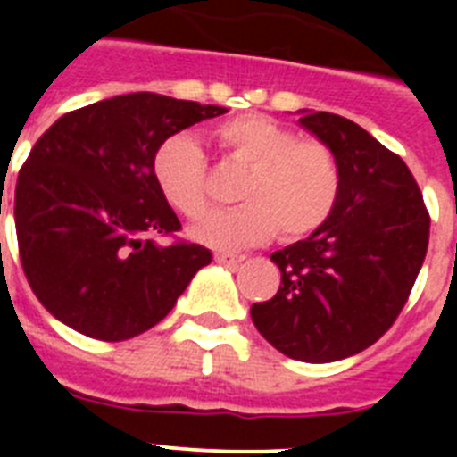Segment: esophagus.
Listing matches in <instances>:
<instances>
[{
    "label": "esophagus",
    "instance_id": "1",
    "mask_svg": "<svg viewBox=\"0 0 457 457\" xmlns=\"http://www.w3.org/2000/svg\"><path fill=\"white\" fill-rule=\"evenodd\" d=\"M215 261L220 265H228V268H236L237 263L245 261V256H237V253H226V252H217L215 253Z\"/></svg>",
    "mask_w": 457,
    "mask_h": 457
}]
</instances>
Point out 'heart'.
Returning a JSON list of instances; mask_svg holds the SVG:
<instances>
[{"label":"heart","mask_w":457,"mask_h":457,"mask_svg":"<svg viewBox=\"0 0 457 457\" xmlns=\"http://www.w3.org/2000/svg\"><path fill=\"white\" fill-rule=\"evenodd\" d=\"M215 141L228 160L249 169L240 189L245 205L205 215L189 231L194 240L215 249L249 247L277 231L284 240H300L329 220L341 192V169L322 141L300 139L261 114L217 125ZM153 173L179 212L199 217L208 210V162L192 137L162 141L153 157Z\"/></svg>","instance_id":"heart-1"}]
</instances>
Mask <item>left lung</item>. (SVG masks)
<instances>
[{
	"label": "left lung",
	"instance_id": "left-lung-1",
	"mask_svg": "<svg viewBox=\"0 0 457 457\" xmlns=\"http://www.w3.org/2000/svg\"><path fill=\"white\" fill-rule=\"evenodd\" d=\"M300 125L337 155L341 192L320 228L270 256L281 286L252 320L286 357L327 364L394 325L426 258L430 215L407 164L361 125L329 112H302Z\"/></svg>",
	"mask_w": 457,
	"mask_h": 457
}]
</instances>
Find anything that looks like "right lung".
<instances>
[{
    "label": "right lung",
    "mask_w": 457,
    "mask_h": 457,
    "mask_svg": "<svg viewBox=\"0 0 457 457\" xmlns=\"http://www.w3.org/2000/svg\"><path fill=\"white\" fill-rule=\"evenodd\" d=\"M224 112L128 93L68 112L36 141L15 185V231L27 281L56 320L98 341L132 338L212 261L194 242L153 240L180 231L153 157L171 135Z\"/></svg>",
    "instance_id": "right-lung-1"
}]
</instances>
